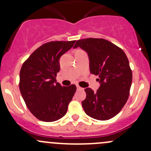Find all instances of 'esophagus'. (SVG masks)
<instances>
[{
  "label": "esophagus",
  "mask_w": 151,
  "mask_h": 151,
  "mask_svg": "<svg viewBox=\"0 0 151 151\" xmlns=\"http://www.w3.org/2000/svg\"><path fill=\"white\" fill-rule=\"evenodd\" d=\"M77 90H81V89H83V88H80V87L79 86V85H77Z\"/></svg>",
  "instance_id": "obj_1"
}]
</instances>
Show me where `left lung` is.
I'll return each instance as SVG.
<instances>
[{
  "mask_svg": "<svg viewBox=\"0 0 151 151\" xmlns=\"http://www.w3.org/2000/svg\"><path fill=\"white\" fill-rule=\"evenodd\" d=\"M85 50L89 58L90 72L98 75L96 92L85 88L82 102L85 112L94 119L106 121L115 117L127 101L132 82L129 62L123 50L104 39H80L74 48Z\"/></svg>",
  "mask_w": 151,
  "mask_h": 151,
  "instance_id": "8db88e82",
  "label": "left lung"
}]
</instances>
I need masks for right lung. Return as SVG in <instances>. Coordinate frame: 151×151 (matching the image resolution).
<instances>
[{
  "mask_svg": "<svg viewBox=\"0 0 151 151\" xmlns=\"http://www.w3.org/2000/svg\"><path fill=\"white\" fill-rule=\"evenodd\" d=\"M74 43L48 42L36 49L22 64L19 91L29 110L40 121L52 122L63 118L75 93V85L61 86L56 81L60 58Z\"/></svg>",
  "mask_w": 151,
  "mask_h": 151,
  "instance_id": "obj_1",
  "label": "right lung"
}]
</instances>
